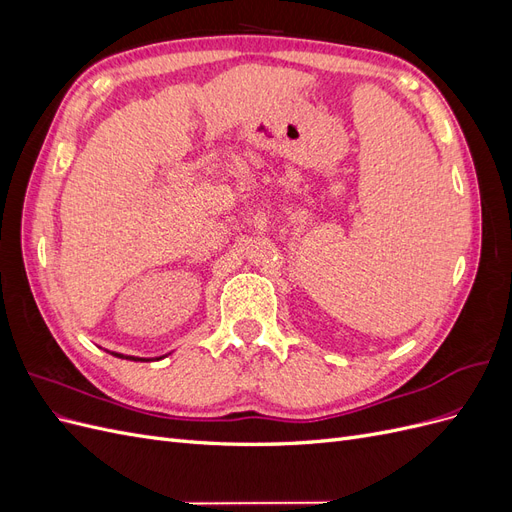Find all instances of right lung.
Here are the masks:
<instances>
[{"label": "right lung", "instance_id": "add662e5", "mask_svg": "<svg viewBox=\"0 0 512 512\" xmlns=\"http://www.w3.org/2000/svg\"><path fill=\"white\" fill-rule=\"evenodd\" d=\"M115 356H119V359H130V361H138V359H134V356H123V354H115ZM141 361H149V359H141Z\"/></svg>", "mask_w": 512, "mask_h": 512}]
</instances>
